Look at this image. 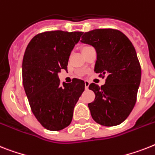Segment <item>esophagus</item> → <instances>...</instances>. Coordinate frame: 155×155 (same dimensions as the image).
Returning a JSON list of instances; mask_svg holds the SVG:
<instances>
[{"label":"esophagus","mask_w":155,"mask_h":155,"mask_svg":"<svg viewBox=\"0 0 155 155\" xmlns=\"http://www.w3.org/2000/svg\"><path fill=\"white\" fill-rule=\"evenodd\" d=\"M84 84H85V89H86V90H87V89H88V87H89V84H90V83L86 80V81H84Z\"/></svg>","instance_id":"34e87169"}]
</instances>
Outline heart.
I'll list each match as a JSON object with an SVG mask.
<instances>
[{
    "instance_id": "1",
    "label": "heart",
    "mask_w": 155,
    "mask_h": 155,
    "mask_svg": "<svg viewBox=\"0 0 155 155\" xmlns=\"http://www.w3.org/2000/svg\"><path fill=\"white\" fill-rule=\"evenodd\" d=\"M89 48H91V47L89 46V45H84V46H83V48H82V51H84V50H86V49Z\"/></svg>"
}]
</instances>
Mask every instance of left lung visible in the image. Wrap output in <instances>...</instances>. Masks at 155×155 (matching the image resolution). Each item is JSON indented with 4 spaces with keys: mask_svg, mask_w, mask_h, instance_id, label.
I'll use <instances>...</instances> for the list:
<instances>
[{
    "mask_svg": "<svg viewBox=\"0 0 155 155\" xmlns=\"http://www.w3.org/2000/svg\"><path fill=\"white\" fill-rule=\"evenodd\" d=\"M82 43L95 48V71L106 83L100 87L91 84L95 100L88 104L92 119L100 125L117 126L133 110L141 81V66L130 41L112 28L91 30L82 36Z\"/></svg>",
    "mask_w": 155,
    "mask_h": 155,
    "instance_id": "8db88e82",
    "label": "left lung"
}]
</instances>
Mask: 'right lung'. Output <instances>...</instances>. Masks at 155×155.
I'll list each match as a JSON object with an SVG mask.
<instances>
[{
	"label": "right lung",
	"instance_id": "right-lung-1",
	"mask_svg": "<svg viewBox=\"0 0 155 155\" xmlns=\"http://www.w3.org/2000/svg\"><path fill=\"white\" fill-rule=\"evenodd\" d=\"M82 32L49 31L37 34L28 45L22 63V79L32 113L49 130H60L71 123L84 82L73 79L60 84L58 73L67 70L74 46Z\"/></svg>",
	"mask_w": 155,
	"mask_h": 155
}]
</instances>
